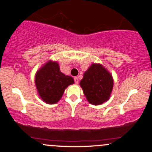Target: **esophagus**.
Listing matches in <instances>:
<instances>
[{
	"instance_id": "1",
	"label": "esophagus",
	"mask_w": 152,
	"mask_h": 152,
	"mask_svg": "<svg viewBox=\"0 0 152 152\" xmlns=\"http://www.w3.org/2000/svg\"><path fill=\"white\" fill-rule=\"evenodd\" d=\"M74 81H75V83H76V84H78V78L77 77H75L74 78Z\"/></svg>"
}]
</instances>
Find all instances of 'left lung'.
Returning <instances> with one entry per match:
<instances>
[{"label":"left lung","mask_w":152,"mask_h":152,"mask_svg":"<svg viewBox=\"0 0 152 152\" xmlns=\"http://www.w3.org/2000/svg\"><path fill=\"white\" fill-rule=\"evenodd\" d=\"M80 86L91 104L100 105L109 99L114 80L102 64H93L83 74Z\"/></svg>","instance_id":"obj_1"}]
</instances>
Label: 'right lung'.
<instances>
[{
  "label": "right lung",
  "instance_id": "1",
  "mask_svg": "<svg viewBox=\"0 0 152 152\" xmlns=\"http://www.w3.org/2000/svg\"><path fill=\"white\" fill-rule=\"evenodd\" d=\"M74 83V78L61 72L58 63L52 61L46 63L35 76L38 95L48 104L58 102L66 88Z\"/></svg>",
  "mask_w": 152,
  "mask_h": 152
}]
</instances>
